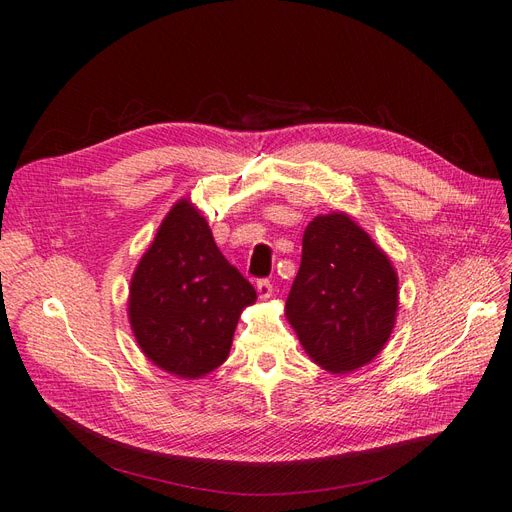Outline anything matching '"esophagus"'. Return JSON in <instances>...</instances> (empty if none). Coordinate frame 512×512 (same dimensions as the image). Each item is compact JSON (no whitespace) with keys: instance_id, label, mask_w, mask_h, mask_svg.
<instances>
[{"instance_id":"esophagus-1","label":"esophagus","mask_w":512,"mask_h":512,"mask_svg":"<svg viewBox=\"0 0 512 512\" xmlns=\"http://www.w3.org/2000/svg\"><path fill=\"white\" fill-rule=\"evenodd\" d=\"M257 294H259V298H270L272 296V283L268 281V279H259L257 281Z\"/></svg>"}]
</instances>
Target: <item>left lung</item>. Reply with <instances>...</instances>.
<instances>
[{
    "mask_svg": "<svg viewBox=\"0 0 512 512\" xmlns=\"http://www.w3.org/2000/svg\"><path fill=\"white\" fill-rule=\"evenodd\" d=\"M397 306V272L369 233L341 212L313 218L285 302L306 354L330 373L362 367L382 352Z\"/></svg>",
    "mask_w": 512,
    "mask_h": 512,
    "instance_id": "1",
    "label": "left lung"
}]
</instances>
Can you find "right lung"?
<instances>
[{
    "label": "right lung",
    "instance_id": "right-lung-1",
    "mask_svg": "<svg viewBox=\"0 0 512 512\" xmlns=\"http://www.w3.org/2000/svg\"><path fill=\"white\" fill-rule=\"evenodd\" d=\"M255 287L218 251L191 203L178 201L130 281L128 317L143 354L180 377H201L227 360Z\"/></svg>",
    "mask_w": 512,
    "mask_h": 512
}]
</instances>
